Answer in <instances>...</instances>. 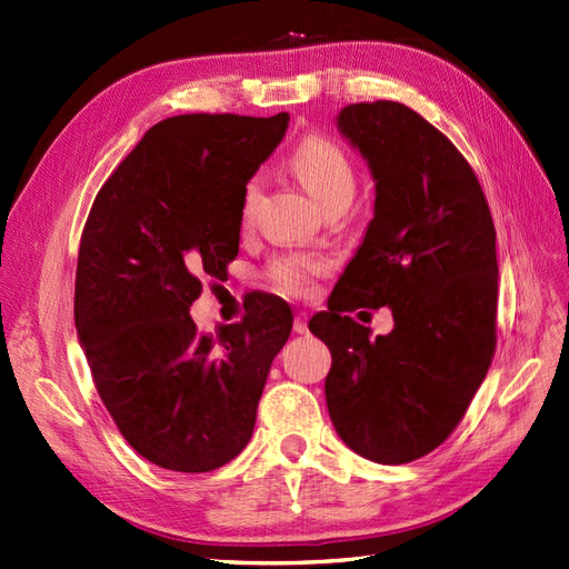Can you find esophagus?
<instances>
[{
    "instance_id": "1",
    "label": "esophagus",
    "mask_w": 569,
    "mask_h": 569,
    "mask_svg": "<svg viewBox=\"0 0 569 569\" xmlns=\"http://www.w3.org/2000/svg\"><path fill=\"white\" fill-rule=\"evenodd\" d=\"M293 331H296V333H300V336H302V333H307V331H310V329H307V315H305V312H298V315H296V321H293Z\"/></svg>"
}]
</instances>
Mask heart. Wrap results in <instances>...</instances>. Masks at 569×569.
<instances>
[{"label":"heart","mask_w":569,"mask_h":569,"mask_svg":"<svg viewBox=\"0 0 569 569\" xmlns=\"http://www.w3.org/2000/svg\"><path fill=\"white\" fill-rule=\"evenodd\" d=\"M290 167L298 173L305 188L310 190L315 198L327 207L338 200H350L355 192V169L352 161L327 136H305L293 154H290ZM262 198V181L250 178L242 194V219H252L257 202ZM327 259L317 254H302V252H286L273 257L267 267V279L283 290L288 296H305L312 288L317 276L327 271Z\"/></svg>","instance_id":"b5f03b06"}]
</instances>
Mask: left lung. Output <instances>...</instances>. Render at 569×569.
<instances>
[{
	"label": "left lung",
	"mask_w": 569,
	"mask_h": 569,
	"mask_svg": "<svg viewBox=\"0 0 569 569\" xmlns=\"http://www.w3.org/2000/svg\"><path fill=\"white\" fill-rule=\"evenodd\" d=\"M338 126L369 161L375 219L310 331L331 350L323 391L338 436L367 460L405 465L456 431L491 367L496 229L475 169L410 107L348 104ZM383 303L397 321L388 337L347 317Z\"/></svg>",
	"instance_id": "left-lung-1"
}]
</instances>
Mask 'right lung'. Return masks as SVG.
<instances>
[{"instance_id": "right-lung-1", "label": "right lung", "mask_w": 569, "mask_h": 569, "mask_svg": "<svg viewBox=\"0 0 569 569\" xmlns=\"http://www.w3.org/2000/svg\"><path fill=\"white\" fill-rule=\"evenodd\" d=\"M286 128V111L154 123L97 192L80 236L73 315L94 388L131 448L173 472H212L248 446L293 329L271 296L214 336L188 315L236 259L246 186Z\"/></svg>"}]
</instances>
